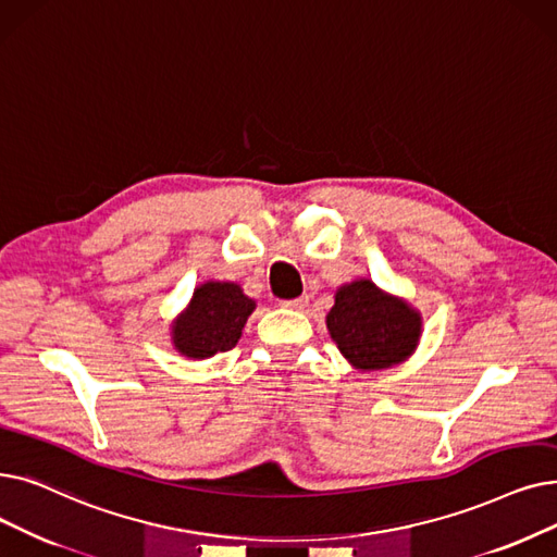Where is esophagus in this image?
<instances>
[{
	"label": "esophagus",
	"instance_id": "esophagus-1",
	"mask_svg": "<svg viewBox=\"0 0 557 557\" xmlns=\"http://www.w3.org/2000/svg\"><path fill=\"white\" fill-rule=\"evenodd\" d=\"M309 300H311V296H309V294H302V296H298V298H294V300H284V307L302 311V309L309 307Z\"/></svg>",
	"mask_w": 557,
	"mask_h": 557
}]
</instances>
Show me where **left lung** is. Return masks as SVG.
<instances>
[{"label": "left lung", "instance_id": "left-lung-1", "mask_svg": "<svg viewBox=\"0 0 557 557\" xmlns=\"http://www.w3.org/2000/svg\"><path fill=\"white\" fill-rule=\"evenodd\" d=\"M327 330L352 367L375 371L412 355L421 334V317L405 302L359 280L336 292Z\"/></svg>", "mask_w": 557, "mask_h": 557}]
</instances>
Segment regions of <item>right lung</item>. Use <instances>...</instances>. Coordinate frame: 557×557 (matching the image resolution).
Wrapping results in <instances>:
<instances>
[{"instance_id": "right-lung-1", "label": "right lung", "mask_w": 557, "mask_h": 557, "mask_svg": "<svg viewBox=\"0 0 557 557\" xmlns=\"http://www.w3.org/2000/svg\"><path fill=\"white\" fill-rule=\"evenodd\" d=\"M255 302L232 282H207L196 288L184 317L173 327L175 348L205 359L236 346Z\"/></svg>"}]
</instances>
